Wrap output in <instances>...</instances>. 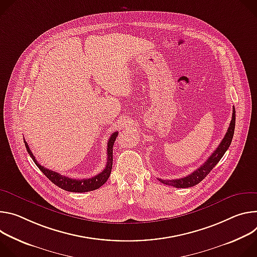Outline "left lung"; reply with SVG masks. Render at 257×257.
Segmentation results:
<instances>
[{
	"label": "left lung",
	"instance_id": "obj_1",
	"mask_svg": "<svg viewBox=\"0 0 257 257\" xmlns=\"http://www.w3.org/2000/svg\"><path fill=\"white\" fill-rule=\"evenodd\" d=\"M235 123H236V111H235V108H233L232 120L224 138L221 140L220 144L215 149V151H213V153L208 157V159L200 167L197 168L191 175L182 179H176V180L158 179V180L164 185L173 186L175 188H189V187H194L195 185L200 183L204 178H206V176L211 172L212 168L218 163V161L221 159L225 151L229 149L232 143L233 136H234Z\"/></svg>",
	"mask_w": 257,
	"mask_h": 257
}]
</instances>
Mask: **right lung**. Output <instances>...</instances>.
Segmentation results:
<instances>
[{
  "label": "right lung",
  "instance_id": "obj_1",
  "mask_svg": "<svg viewBox=\"0 0 257 257\" xmlns=\"http://www.w3.org/2000/svg\"><path fill=\"white\" fill-rule=\"evenodd\" d=\"M118 135V132L113 133L111 135V137L108 140V148H107V163L105 168L103 169V172L100 173L99 175L93 177V178H89V179H82V180H76V179H70L68 177L62 176L58 173L53 172V170H50L44 166H42L41 164H39V162L37 161L36 157L34 156L33 152L31 151L30 147H28V144L26 143V141L24 140V144H25V148L28 152V154L31 155V157L33 158L34 162L36 163V165L41 169V172L52 182L54 183L56 186H58L59 188L68 191V192H76V193H84V192H90V191H94L99 189L101 186H103L110 174H111V169H112V161H113V144L115 142V139Z\"/></svg>",
  "mask_w": 257,
  "mask_h": 257
}]
</instances>
